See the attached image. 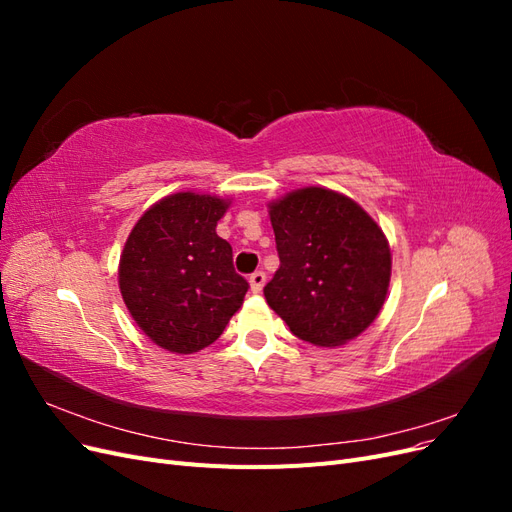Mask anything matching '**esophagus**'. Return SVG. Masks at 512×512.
I'll list each match as a JSON object with an SVG mask.
<instances>
[{"label":"esophagus","instance_id":"34e87169","mask_svg":"<svg viewBox=\"0 0 512 512\" xmlns=\"http://www.w3.org/2000/svg\"><path fill=\"white\" fill-rule=\"evenodd\" d=\"M265 282H267V275H265V271H254V273L250 275V286H252V292H260V290H262V286H265Z\"/></svg>","mask_w":512,"mask_h":512}]
</instances>
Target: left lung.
Segmentation results:
<instances>
[{
  "instance_id": "left-lung-1",
  "label": "left lung",
  "mask_w": 512,
  "mask_h": 512,
  "mask_svg": "<svg viewBox=\"0 0 512 512\" xmlns=\"http://www.w3.org/2000/svg\"><path fill=\"white\" fill-rule=\"evenodd\" d=\"M280 269L265 299L290 331L322 348L342 346L376 320L391 282L382 228L352 198L303 188L269 205Z\"/></svg>"
}]
</instances>
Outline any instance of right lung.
Masks as SVG:
<instances>
[{"label": "right lung", "mask_w": 512, "mask_h": 512, "mask_svg": "<svg viewBox=\"0 0 512 512\" xmlns=\"http://www.w3.org/2000/svg\"><path fill=\"white\" fill-rule=\"evenodd\" d=\"M228 203L179 192L143 213L123 247L119 290L138 327L168 352L192 354L222 335L250 284L215 226Z\"/></svg>", "instance_id": "right-lung-1"}]
</instances>
